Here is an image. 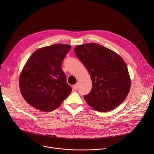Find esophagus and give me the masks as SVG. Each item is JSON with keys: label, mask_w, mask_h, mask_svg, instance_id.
Returning a JSON list of instances; mask_svg holds the SVG:
<instances>
[{"label": "esophagus", "mask_w": 154, "mask_h": 154, "mask_svg": "<svg viewBox=\"0 0 154 154\" xmlns=\"http://www.w3.org/2000/svg\"><path fill=\"white\" fill-rule=\"evenodd\" d=\"M78 88V84H75V85H73V88L75 89H77Z\"/></svg>", "instance_id": "1"}]
</instances>
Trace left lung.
<instances>
[{"mask_svg": "<svg viewBox=\"0 0 154 154\" xmlns=\"http://www.w3.org/2000/svg\"><path fill=\"white\" fill-rule=\"evenodd\" d=\"M74 51L91 76L92 89L84 97L88 105L96 111L106 112L121 104L131 85L123 59L111 50L95 43L76 45Z\"/></svg>", "mask_w": 154, "mask_h": 154, "instance_id": "1", "label": "left lung"}]
</instances>
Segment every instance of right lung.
Returning a JSON list of instances; mask_svg holds the SVG:
<instances>
[{"mask_svg":"<svg viewBox=\"0 0 154 154\" xmlns=\"http://www.w3.org/2000/svg\"><path fill=\"white\" fill-rule=\"evenodd\" d=\"M71 46L56 44L37 50L28 59L20 77L23 98L43 111L57 108L72 92L62 64Z\"/></svg>","mask_w":154,"mask_h":154,"instance_id":"obj_1","label":"right lung"}]
</instances>
